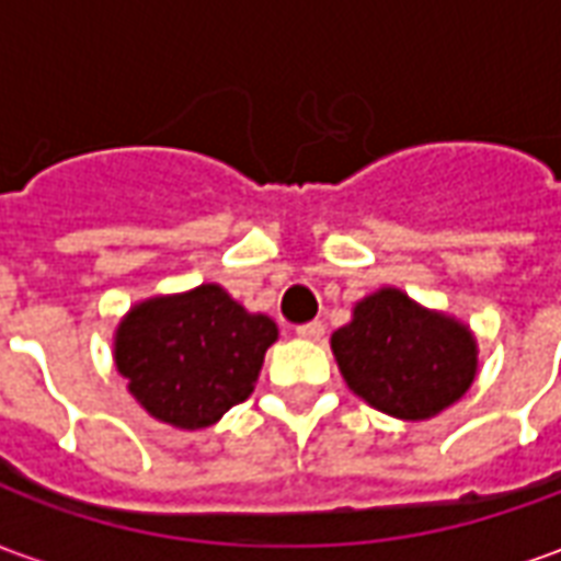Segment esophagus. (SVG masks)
I'll list each match as a JSON object with an SVG mask.
<instances>
[{
	"label": "esophagus",
	"mask_w": 561,
	"mask_h": 561,
	"mask_svg": "<svg viewBox=\"0 0 561 561\" xmlns=\"http://www.w3.org/2000/svg\"><path fill=\"white\" fill-rule=\"evenodd\" d=\"M297 336L309 342H321L324 340V324H321V321H306V324L297 328Z\"/></svg>",
	"instance_id": "obj_1"
}]
</instances>
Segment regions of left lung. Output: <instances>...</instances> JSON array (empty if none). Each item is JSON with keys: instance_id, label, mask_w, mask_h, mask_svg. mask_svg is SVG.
<instances>
[{"instance_id": "obj_1", "label": "left lung", "mask_w": 561, "mask_h": 561, "mask_svg": "<svg viewBox=\"0 0 561 561\" xmlns=\"http://www.w3.org/2000/svg\"><path fill=\"white\" fill-rule=\"evenodd\" d=\"M345 385L378 412L430 421L466 397L478 376V340L459 318L426 309L400 288H378L330 336Z\"/></svg>"}]
</instances>
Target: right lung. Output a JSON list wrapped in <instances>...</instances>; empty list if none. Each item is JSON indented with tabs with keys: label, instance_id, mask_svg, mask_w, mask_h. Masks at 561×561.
I'll return each instance as SVG.
<instances>
[{
	"label": "right lung",
	"instance_id": "1",
	"mask_svg": "<svg viewBox=\"0 0 561 561\" xmlns=\"http://www.w3.org/2000/svg\"><path fill=\"white\" fill-rule=\"evenodd\" d=\"M276 321L249 312L216 282L156 294L128 309L114 333L116 373L156 421L204 430L252 397Z\"/></svg>",
	"mask_w": 561,
	"mask_h": 561
}]
</instances>
